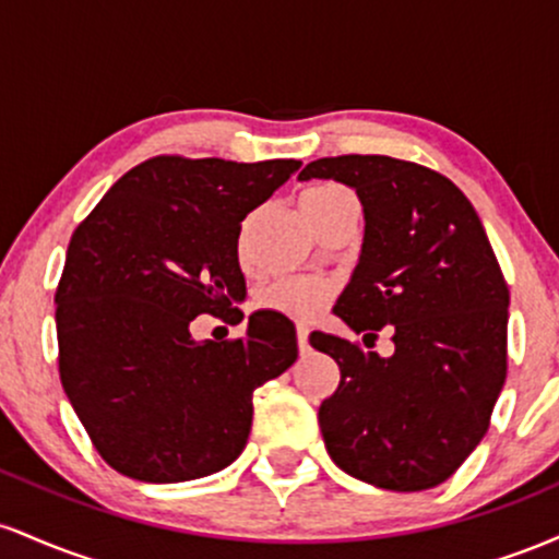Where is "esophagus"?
<instances>
[{"instance_id": "1", "label": "esophagus", "mask_w": 559, "mask_h": 559, "mask_svg": "<svg viewBox=\"0 0 559 559\" xmlns=\"http://www.w3.org/2000/svg\"><path fill=\"white\" fill-rule=\"evenodd\" d=\"M307 336H310L307 325H297V344H299L301 355H305V352H310V342H307Z\"/></svg>"}]
</instances>
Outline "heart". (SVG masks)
Here are the masks:
<instances>
[{
	"label": "heart",
	"instance_id": "1",
	"mask_svg": "<svg viewBox=\"0 0 559 559\" xmlns=\"http://www.w3.org/2000/svg\"><path fill=\"white\" fill-rule=\"evenodd\" d=\"M344 199H355L344 186L338 183H316L310 189L301 191L299 197V210L305 215V221L310 226H316L320 215H325L329 210L342 204ZM333 286L329 281L320 278H278L273 284H267L258 294V305L262 310L278 312V316L307 320L318 316L325 307V301L331 299Z\"/></svg>",
	"mask_w": 559,
	"mask_h": 559
}]
</instances>
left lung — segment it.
Masks as SVG:
<instances>
[{
	"label": "left lung",
	"mask_w": 559,
	"mask_h": 559,
	"mask_svg": "<svg viewBox=\"0 0 559 559\" xmlns=\"http://www.w3.org/2000/svg\"><path fill=\"white\" fill-rule=\"evenodd\" d=\"M357 191L365 241L333 316L394 355L312 331L342 381L318 409L331 460L389 491L439 486L489 431L507 378L510 288L480 217L447 176L386 155L323 157L299 173ZM370 346V344H368Z\"/></svg>",
	"instance_id": "obj_1"
}]
</instances>
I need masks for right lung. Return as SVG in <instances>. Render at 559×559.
Wrapping results in <instances>:
<instances>
[{"label":"right lung","instance_id":"1","mask_svg":"<svg viewBox=\"0 0 559 559\" xmlns=\"http://www.w3.org/2000/svg\"><path fill=\"white\" fill-rule=\"evenodd\" d=\"M299 159H144L99 199L68 243L55 292L60 381L96 452L146 484L223 471L252 428V394L297 360L286 316L194 342L197 316L241 320V221Z\"/></svg>","mask_w":559,"mask_h":559}]
</instances>
